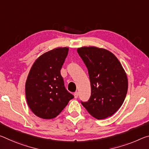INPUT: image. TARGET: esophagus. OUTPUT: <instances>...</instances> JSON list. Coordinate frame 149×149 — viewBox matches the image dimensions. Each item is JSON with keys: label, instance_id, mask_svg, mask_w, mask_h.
Instances as JSON below:
<instances>
[{"label": "esophagus", "instance_id": "obj_1", "mask_svg": "<svg viewBox=\"0 0 149 149\" xmlns=\"http://www.w3.org/2000/svg\"><path fill=\"white\" fill-rule=\"evenodd\" d=\"M78 96H79V93H78V92H75V93H74V97L75 98H77V97H78Z\"/></svg>", "mask_w": 149, "mask_h": 149}]
</instances>
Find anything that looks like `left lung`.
Segmentation results:
<instances>
[{
	"mask_svg": "<svg viewBox=\"0 0 149 149\" xmlns=\"http://www.w3.org/2000/svg\"><path fill=\"white\" fill-rule=\"evenodd\" d=\"M88 70L91 97L81 104L97 119H103L121 107L128 89V79L121 63L107 49L95 46L77 48Z\"/></svg>",
	"mask_w": 149,
	"mask_h": 149,
	"instance_id": "left-lung-1",
	"label": "left lung"
}]
</instances>
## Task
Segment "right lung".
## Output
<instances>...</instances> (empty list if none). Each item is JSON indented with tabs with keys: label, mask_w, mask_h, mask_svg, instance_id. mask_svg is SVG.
Wrapping results in <instances>:
<instances>
[{
	"label": "right lung",
	"mask_w": 149,
	"mask_h": 149,
	"mask_svg": "<svg viewBox=\"0 0 149 149\" xmlns=\"http://www.w3.org/2000/svg\"><path fill=\"white\" fill-rule=\"evenodd\" d=\"M69 51L57 48L35 61L26 81L28 105L36 116L44 119L57 117L74 97L66 90L60 70Z\"/></svg>",
	"instance_id": "add662e5"
}]
</instances>
